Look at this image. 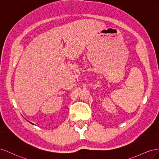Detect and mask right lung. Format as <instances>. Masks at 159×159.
I'll list each match as a JSON object with an SVG mask.
<instances>
[{"instance_id": "obj_1", "label": "right lung", "mask_w": 159, "mask_h": 159, "mask_svg": "<svg viewBox=\"0 0 159 159\" xmlns=\"http://www.w3.org/2000/svg\"><path fill=\"white\" fill-rule=\"evenodd\" d=\"M31 124H33V123H31Z\"/></svg>"}]
</instances>
